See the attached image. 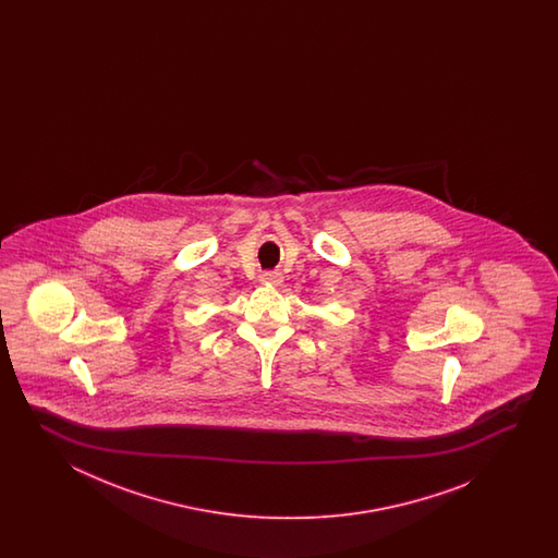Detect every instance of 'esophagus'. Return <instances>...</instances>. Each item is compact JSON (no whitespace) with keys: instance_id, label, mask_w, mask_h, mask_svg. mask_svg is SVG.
<instances>
[{"instance_id":"1","label":"esophagus","mask_w":558,"mask_h":558,"mask_svg":"<svg viewBox=\"0 0 558 558\" xmlns=\"http://www.w3.org/2000/svg\"><path fill=\"white\" fill-rule=\"evenodd\" d=\"M259 281L265 284H281L283 275L279 271H265V274L259 275Z\"/></svg>"}]
</instances>
